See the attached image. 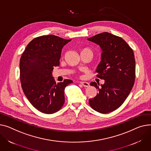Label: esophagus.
<instances>
[{
  "mask_svg": "<svg viewBox=\"0 0 151 151\" xmlns=\"http://www.w3.org/2000/svg\"><path fill=\"white\" fill-rule=\"evenodd\" d=\"M80 84H81L82 86H83L85 87H89V83L87 82H84V81H81L80 82Z\"/></svg>",
  "mask_w": 151,
  "mask_h": 151,
  "instance_id": "esophagus-1",
  "label": "esophagus"
}]
</instances>
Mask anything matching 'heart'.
<instances>
[{"label": "heart", "mask_w": 151, "mask_h": 151, "mask_svg": "<svg viewBox=\"0 0 151 151\" xmlns=\"http://www.w3.org/2000/svg\"><path fill=\"white\" fill-rule=\"evenodd\" d=\"M83 51H90V52H92V51H91V50L89 49V48H84V49L82 50V52H83Z\"/></svg>", "instance_id": "b5f03b06"}]
</instances>
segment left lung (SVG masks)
I'll list each match as a JSON object with an SVG mask.
<instances>
[{"mask_svg":"<svg viewBox=\"0 0 151 151\" xmlns=\"http://www.w3.org/2000/svg\"><path fill=\"white\" fill-rule=\"evenodd\" d=\"M102 50L101 61L96 69L104 84L90 85L98 89L96 96L88 100L91 107L101 114L111 112L124 102L134 84L135 60L132 49L122 37L104 32L87 39Z\"/></svg>","mask_w":151,"mask_h":151,"instance_id":"left-lung-1","label":"left lung"}]
</instances>
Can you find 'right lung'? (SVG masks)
I'll use <instances>...</instances> for the list:
<instances>
[{
	"mask_svg": "<svg viewBox=\"0 0 151 151\" xmlns=\"http://www.w3.org/2000/svg\"><path fill=\"white\" fill-rule=\"evenodd\" d=\"M72 39L50 35L35 38L27 46L20 59V78L23 92L36 109L54 114L61 109L64 89L73 81L64 79L56 83L54 67L59 65L62 49Z\"/></svg>",
	"mask_w": 151,
	"mask_h": 151,
	"instance_id": "1",
	"label": "right lung"
}]
</instances>
